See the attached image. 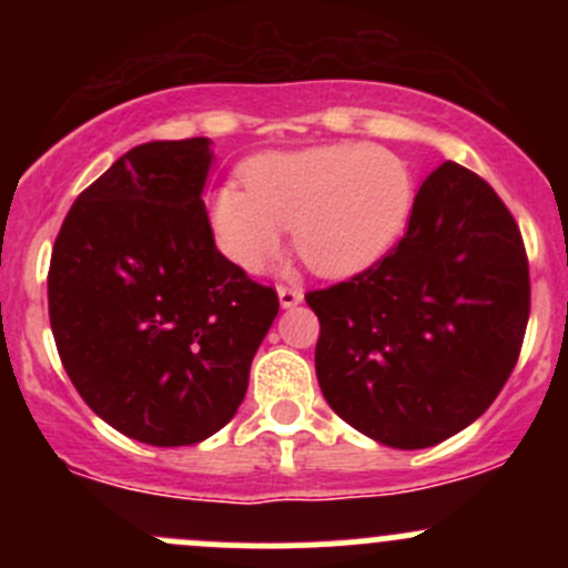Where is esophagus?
Wrapping results in <instances>:
<instances>
[{
    "label": "esophagus",
    "mask_w": 568,
    "mask_h": 568,
    "mask_svg": "<svg viewBox=\"0 0 568 568\" xmlns=\"http://www.w3.org/2000/svg\"><path fill=\"white\" fill-rule=\"evenodd\" d=\"M277 294H280V305L283 307H296L302 302V296H305L300 285H280Z\"/></svg>",
    "instance_id": "obj_1"
}]
</instances>
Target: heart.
Wrapping results in <instances>:
<instances>
[{"mask_svg":"<svg viewBox=\"0 0 568 568\" xmlns=\"http://www.w3.org/2000/svg\"><path fill=\"white\" fill-rule=\"evenodd\" d=\"M415 203L409 168L387 151L324 145L268 153L244 170L242 186H222L211 225L222 252L261 272L294 231L296 252L321 274L368 266L404 231Z\"/></svg>","mask_w":568,"mask_h":568,"instance_id":"1","label":"heart"}]
</instances>
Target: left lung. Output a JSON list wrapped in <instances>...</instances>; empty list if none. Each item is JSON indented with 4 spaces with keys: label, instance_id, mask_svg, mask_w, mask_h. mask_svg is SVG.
Returning <instances> with one entry per match:
<instances>
[{
    "label": "left lung",
    "instance_id": "obj_1",
    "mask_svg": "<svg viewBox=\"0 0 568 568\" xmlns=\"http://www.w3.org/2000/svg\"><path fill=\"white\" fill-rule=\"evenodd\" d=\"M305 300L335 415L390 448H432L478 420L517 365L528 252L495 189L445 162L417 189L398 247Z\"/></svg>",
    "mask_w": 568,
    "mask_h": 568
}]
</instances>
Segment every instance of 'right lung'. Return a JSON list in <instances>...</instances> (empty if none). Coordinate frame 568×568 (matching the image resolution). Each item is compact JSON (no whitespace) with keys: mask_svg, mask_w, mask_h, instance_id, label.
<instances>
[{"mask_svg":"<svg viewBox=\"0 0 568 568\" xmlns=\"http://www.w3.org/2000/svg\"><path fill=\"white\" fill-rule=\"evenodd\" d=\"M205 136L145 142L68 211L49 263V321L84 404L159 448L220 432L280 311L214 244Z\"/></svg>","mask_w":568,"mask_h":568,"instance_id":"1","label":"right lung"}]
</instances>
